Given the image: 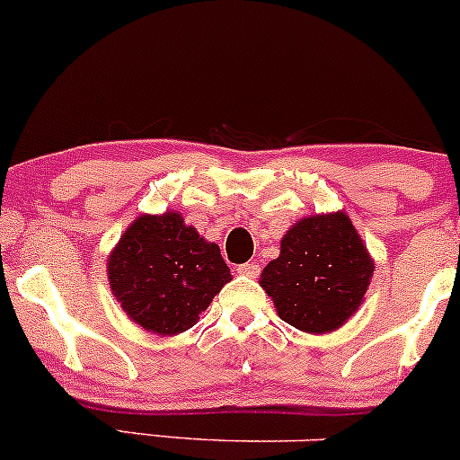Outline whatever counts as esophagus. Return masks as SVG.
<instances>
[{
  "label": "esophagus",
  "mask_w": 460,
  "mask_h": 460,
  "mask_svg": "<svg viewBox=\"0 0 460 460\" xmlns=\"http://www.w3.org/2000/svg\"><path fill=\"white\" fill-rule=\"evenodd\" d=\"M236 271L241 273V276H247V278H256L258 273H261V267H258V262H243V265L236 267Z\"/></svg>",
  "instance_id": "34e87169"
}]
</instances>
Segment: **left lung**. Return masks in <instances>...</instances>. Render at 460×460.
I'll use <instances>...</instances> for the list:
<instances>
[{
  "mask_svg": "<svg viewBox=\"0 0 460 460\" xmlns=\"http://www.w3.org/2000/svg\"><path fill=\"white\" fill-rule=\"evenodd\" d=\"M374 261L341 213L299 219L280 241V256L261 273L282 322L308 334L341 328L363 304Z\"/></svg>",
  "mask_w": 460,
  "mask_h": 460,
  "instance_id": "left-lung-1",
  "label": "left lung"
}]
</instances>
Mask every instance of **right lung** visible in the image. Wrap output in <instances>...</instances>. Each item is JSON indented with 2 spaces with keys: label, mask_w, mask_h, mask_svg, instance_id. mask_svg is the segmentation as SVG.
<instances>
[{
  "label": "right lung",
  "mask_w": 460,
  "mask_h": 460,
  "mask_svg": "<svg viewBox=\"0 0 460 460\" xmlns=\"http://www.w3.org/2000/svg\"><path fill=\"white\" fill-rule=\"evenodd\" d=\"M219 245L208 243L175 210L141 215L108 256V285L134 323L173 337L230 282Z\"/></svg>",
  "instance_id": "right-lung-1"
}]
</instances>
